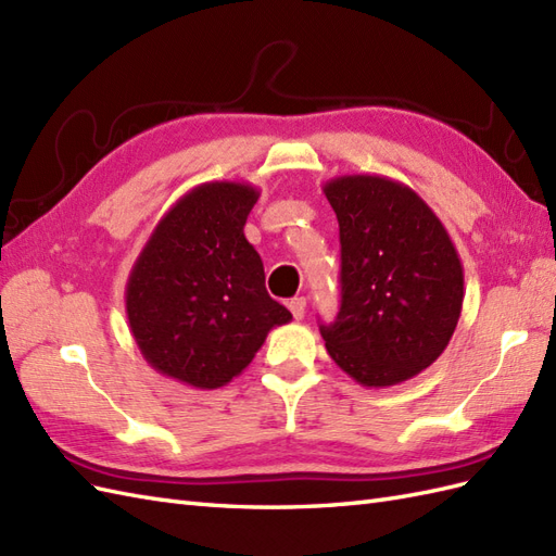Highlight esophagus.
<instances>
[{"label": "esophagus", "mask_w": 556, "mask_h": 556, "mask_svg": "<svg viewBox=\"0 0 556 556\" xmlns=\"http://www.w3.org/2000/svg\"><path fill=\"white\" fill-rule=\"evenodd\" d=\"M305 307H307V301L305 298H293V301L289 303V309H291V315L301 321L303 317H305Z\"/></svg>", "instance_id": "34e87169"}]
</instances>
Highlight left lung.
I'll use <instances>...</instances> for the list:
<instances>
[{
  "label": "left lung",
  "instance_id": "obj_1",
  "mask_svg": "<svg viewBox=\"0 0 556 556\" xmlns=\"http://www.w3.org/2000/svg\"><path fill=\"white\" fill-rule=\"evenodd\" d=\"M340 227V312L326 352L364 388L418 376L446 350L463 309V265L446 227L386 176L324 185Z\"/></svg>",
  "mask_w": 556,
  "mask_h": 556
}]
</instances>
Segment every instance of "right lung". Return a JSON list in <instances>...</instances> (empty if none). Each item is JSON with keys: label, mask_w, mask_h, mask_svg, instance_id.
Instances as JSON below:
<instances>
[{"label": "right lung", "mask_w": 556, "mask_h": 556, "mask_svg": "<svg viewBox=\"0 0 556 556\" xmlns=\"http://www.w3.org/2000/svg\"><path fill=\"white\" fill-rule=\"evenodd\" d=\"M261 192L213 180L182 194L156 223L126 281V317L154 371L216 390L251 364L291 312L269 298L244 225Z\"/></svg>", "instance_id": "add662e5"}]
</instances>
